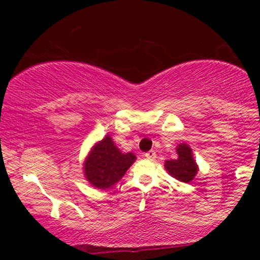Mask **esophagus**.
Instances as JSON below:
<instances>
[{"label":"esophagus","instance_id":"34e87169","mask_svg":"<svg viewBox=\"0 0 260 260\" xmlns=\"http://www.w3.org/2000/svg\"><path fill=\"white\" fill-rule=\"evenodd\" d=\"M144 155L148 160H155V157H156V153H155L154 150H149L148 153H145Z\"/></svg>","mask_w":260,"mask_h":260}]
</instances>
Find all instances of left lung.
Here are the masks:
<instances>
[{
    "mask_svg": "<svg viewBox=\"0 0 260 260\" xmlns=\"http://www.w3.org/2000/svg\"><path fill=\"white\" fill-rule=\"evenodd\" d=\"M176 153H177V159L165 161L164 166L170 176L184 183H189L190 181L194 180L199 171L198 165L193 157L192 149L186 143H181L176 148Z\"/></svg>",
    "mask_w": 260,
    "mask_h": 260,
    "instance_id": "left-lung-1",
    "label": "left lung"
}]
</instances>
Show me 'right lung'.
<instances>
[{"mask_svg":"<svg viewBox=\"0 0 260 260\" xmlns=\"http://www.w3.org/2000/svg\"><path fill=\"white\" fill-rule=\"evenodd\" d=\"M133 153H122L110 134L92 145L86 155L83 170L85 180L98 189H107L123 177L136 161Z\"/></svg>","mask_w":260,"mask_h":260,"instance_id":"add662e5","label":"right lung"}]
</instances>
